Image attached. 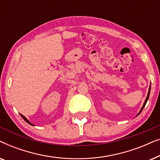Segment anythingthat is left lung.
<instances>
[{
    "label": "left lung",
    "instance_id": "1",
    "mask_svg": "<svg viewBox=\"0 0 160 160\" xmlns=\"http://www.w3.org/2000/svg\"><path fill=\"white\" fill-rule=\"evenodd\" d=\"M150 89H151V85H150V88H149V89H148V95H147V97H146V100H145V102H144V103H143V107H142V108L141 109V111H139L138 114H140V113H141V112L142 111V110H143V108H144V107H145V106H146V102H147V100H148V97H149V95H150Z\"/></svg>",
    "mask_w": 160,
    "mask_h": 160
}]
</instances>
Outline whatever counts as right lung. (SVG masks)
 <instances>
[{"mask_svg": "<svg viewBox=\"0 0 160 160\" xmlns=\"http://www.w3.org/2000/svg\"><path fill=\"white\" fill-rule=\"evenodd\" d=\"M20 115H21V117L23 118V119H24V120H25V121L26 122H28V124H30V125H32V126H33V124H32V123H30V122L29 121H28V120L27 119H26V118H25V117H24V116H23L22 114H20Z\"/></svg>", "mask_w": 160, "mask_h": 160, "instance_id": "right-lung-1", "label": "right lung"}]
</instances>
